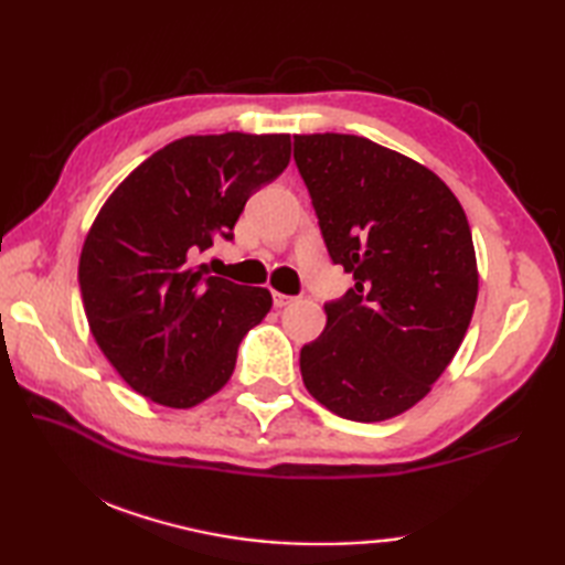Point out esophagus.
Wrapping results in <instances>:
<instances>
[{
  "label": "esophagus",
  "instance_id": "1",
  "mask_svg": "<svg viewBox=\"0 0 565 565\" xmlns=\"http://www.w3.org/2000/svg\"><path fill=\"white\" fill-rule=\"evenodd\" d=\"M294 301H296L294 296H286V294L274 291V306H276V308H286V306H291Z\"/></svg>",
  "mask_w": 565,
  "mask_h": 565
}]
</instances>
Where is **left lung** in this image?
Instances as JSON below:
<instances>
[{"mask_svg": "<svg viewBox=\"0 0 565 565\" xmlns=\"http://www.w3.org/2000/svg\"><path fill=\"white\" fill-rule=\"evenodd\" d=\"M294 160L332 262L354 274L301 350L306 388L354 423L398 417L431 391L471 326V225L435 172L374 140L294 136Z\"/></svg>", "mask_w": 565, "mask_h": 565, "instance_id": "8db88e82", "label": "left lung"}]
</instances>
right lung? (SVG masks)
<instances>
[{
    "mask_svg": "<svg viewBox=\"0 0 565 565\" xmlns=\"http://www.w3.org/2000/svg\"><path fill=\"white\" fill-rule=\"evenodd\" d=\"M291 160V136H186L138 164L94 218L79 255L89 330L130 388L186 411L231 381L237 347L271 310L259 286L196 259L233 237L252 191Z\"/></svg>",
    "mask_w": 565,
    "mask_h": 565,
    "instance_id": "obj_1",
    "label": "right lung"
}]
</instances>
